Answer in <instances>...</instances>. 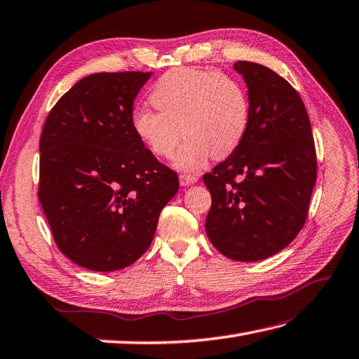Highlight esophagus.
Masks as SVG:
<instances>
[{
  "label": "esophagus",
  "instance_id": "esophagus-1",
  "mask_svg": "<svg viewBox=\"0 0 359 359\" xmlns=\"http://www.w3.org/2000/svg\"><path fill=\"white\" fill-rule=\"evenodd\" d=\"M197 180H198V177L194 176V174H180V185L182 187L193 185V183H196Z\"/></svg>",
  "mask_w": 359,
  "mask_h": 359
}]
</instances>
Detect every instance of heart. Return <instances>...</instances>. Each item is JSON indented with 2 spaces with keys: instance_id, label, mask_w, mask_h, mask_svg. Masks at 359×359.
<instances>
[{
  "instance_id": "1",
  "label": "heart",
  "mask_w": 359,
  "mask_h": 359,
  "mask_svg": "<svg viewBox=\"0 0 359 359\" xmlns=\"http://www.w3.org/2000/svg\"><path fill=\"white\" fill-rule=\"evenodd\" d=\"M149 101L157 110L137 108L131 123L157 157L176 156V166L194 171L238 148L249 125V99L234 78L219 72L172 69L156 82Z\"/></svg>"
}]
</instances>
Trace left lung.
Listing matches in <instances>:
<instances>
[{
	"label": "left lung",
	"instance_id": "8db88e82",
	"mask_svg": "<svg viewBox=\"0 0 359 359\" xmlns=\"http://www.w3.org/2000/svg\"><path fill=\"white\" fill-rule=\"evenodd\" d=\"M248 86L249 125L238 148L203 176L211 193L205 228L231 260L258 262L304 226L316 180L311 121L297 90L262 64L237 61Z\"/></svg>",
	"mask_w": 359,
	"mask_h": 359
}]
</instances>
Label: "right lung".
<instances>
[{"mask_svg": "<svg viewBox=\"0 0 359 359\" xmlns=\"http://www.w3.org/2000/svg\"><path fill=\"white\" fill-rule=\"evenodd\" d=\"M151 72L95 73L50 110L39 140L38 198L56 246L97 272L147 252L161 211L179 189L133 130V107Z\"/></svg>", "mask_w": 359, "mask_h": 359, "instance_id": "obj_1", "label": "right lung"}]
</instances>
